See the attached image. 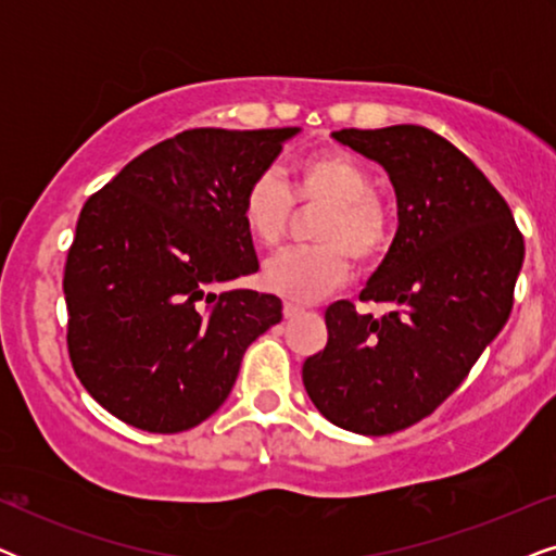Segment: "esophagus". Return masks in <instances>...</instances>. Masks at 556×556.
<instances>
[{
  "label": "esophagus",
  "instance_id": "esophagus-1",
  "mask_svg": "<svg viewBox=\"0 0 556 556\" xmlns=\"http://www.w3.org/2000/svg\"><path fill=\"white\" fill-rule=\"evenodd\" d=\"M299 314H303L301 306H295V303H283V316L286 318H293V316H299Z\"/></svg>",
  "mask_w": 556,
  "mask_h": 556
}]
</instances>
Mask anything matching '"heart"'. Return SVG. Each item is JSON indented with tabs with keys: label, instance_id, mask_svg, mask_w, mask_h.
Instances as JSON below:
<instances>
[{
	"label": "heart",
	"instance_id": "1",
	"mask_svg": "<svg viewBox=\"0 0 556 556\" xmlns=\"http://www.w3.org/2000/svg\"><path fill=\"white\" fill-rule=\"evenodd\" d=\"M288 192L273 172H261L242 192L240 215L257 248H276L293 223V200L324 207L316 215L318 245L286 250L265 263L263 283L291 301H318L344 283L354 257L375 263L390 242V217L375 194L367 164L339 149L301 156L288 172Z\"/></svg>",
	"mask_w": 556,
	"mask_h": 556
}]
</instances>
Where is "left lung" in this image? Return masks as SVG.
Returning a JSON list of instances; mask_svg holds the SVG:
<instances>
[{"label": "left lung", "instance_id": "1", "mask_svg": "<svg viewBox=\"0 0 556 556\" xmlns=\"http://www.w3.org/2000/svg\"><path fill=\"white\" fill-rule=\"evenodd\" d=\"M333 139L377 162L397 197V235L359 299L326 308L329 341L303 362V387L326 420L390 435L451 397L514 306L523 238L496 187L422 126L344 128Z\"/></svg>", "mask_w": 556, "mask_h": 556}]
</instances>
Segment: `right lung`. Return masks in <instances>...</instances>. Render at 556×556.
<instances>
[{
  "mask_svg": "<svg viewBox=\"0 0 556 556\" xmlns=\"http://www.w3.org/2000/svg\"><path fill=\"white\" fill-rule=\"evenodd\" d=\"M301 128H192L128 162L83 207L63 291L67 352L118 420L181 432L230 394L278 295L217 291L257 270L240 202Z\"/></svg>",
  "mask_w": 556,
  "mask_h": 556,
  "instance_id": "1",
  "label": "right lung"
}]
</instances>
